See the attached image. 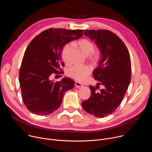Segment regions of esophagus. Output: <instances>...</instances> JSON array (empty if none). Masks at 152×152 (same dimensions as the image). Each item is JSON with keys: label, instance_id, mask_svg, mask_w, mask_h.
I'll return each mask as SVG.
<instances>
[{"label": "esophagus", "instance_id": "34e87169", "mask_svg": "<svg viewBox=\"0 0 152 152\" xmlns=\"http://www.w3.org/2000/svg\"><path fill=\"white\" fill-rule=\"evenodd\" d=\"M75 86H76V87H77V88H81V87H82V86H83V85L80 83H79L78 82H75Z\"/></svg>", "mask_w": 152, "mask_h": 152}]
</instances>
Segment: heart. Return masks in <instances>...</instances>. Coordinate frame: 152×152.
<instances>
[{
  "mask_svg": "<svg viewBox=\"0 0 152 152\" xmlns=\"http://www.w3.org/2000/svg\"><path fill=\"white\" fill-rule=\"evenodd\" d=\"M77 45L85 55L90 54V59L93 61H97L100 58L99 50H94V43L89 39H83L77 42ZM72 48L70 44L65 45L62 50V58L65 62L67 61V56ZM91 72V68L89 66L75 65L67 70V75L78 81H82L87 77Z\"/></svg>",
  "mask_w": 152,
  "mask_h": 152,
  "instance_id": "obj_1",
  "label": "heart"
}]
</instances>
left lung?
Listing matches in <instances>:
<instances>
[{"instance_id":"left-lung-1","label":"left lung","mask_w":152,"mask_h":152,"mask_svg":"<svg viewBox=\"0 0 152 152\" xmlns=\"http://www.w3.org/2000/svg\"><path fill=\"white\" fill-rule=\"evenodd\" d=\"M84 35L94 41L100 52V59L93 72L99 86H90L91 95L82 103L83 109L96 117L103 118L113 113L120 106L131 79V62L123 41L108 30H85Z\"/></svg>"}]
</instances>
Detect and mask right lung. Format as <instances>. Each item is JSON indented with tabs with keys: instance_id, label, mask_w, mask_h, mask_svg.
<instances>
[{
	"instance_id": "obj_1",
	"label": "right lung",
	"mask_w": 152,
	"mask_h": 152,
	"mask_svg": "<svg viewBox=\"0 0 152 152\" xmlns=\"http://www.w3.org/2000/svg\"><path fill=\"white\" fill-rule=\"evenodd\" d=\"M83 30L50 28L37 35L25 50L19 72L21 97L32 113L46 115L61 106L64 92L72 89L75 81L64 77L59 82L50 80L52 73H61L63 47L80 38Z\"/></svg>"
}]
</instances>
